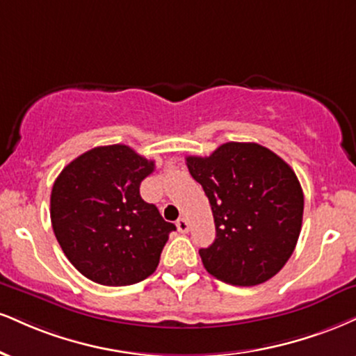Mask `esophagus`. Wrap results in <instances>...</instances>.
<instances>
[{"label": "esophagus", "instance_id": "1", "mask_svg": "<svg viewBox=\"0 0 356 356\" xmlns=\"http://www.w3.org/2000/svg\"><path fill=\"white\" fill-rule=\"evenodd\" d=\"M175 225H177V230L181 234H187L189 232V220L186 219V217H181V219H179L177 222H175Z\"/></svg>", "mask_w": 356, "mask_h": 356}]
</instances>
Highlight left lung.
Returning a JSON list of instances; mask_svg holds the SVG:
<instances>
[{
	"label": "left lung",
	"mask_w": 356,
	"mask_h": 356,
	"mask_svg": "<svg viewBox=\"0 0 356 356\" xmlns=\"http://www.w3.org/2000/svg\"><path fill=\"white\" fill-rule=\"evenodd\" d=\"M211 202L216 241L200 248L205 270L254 286L282 270L302 230L303 192L293 169L255 143H227L209 157H186Z\"/></svg>",
	"instance_id": "obj_1"
}]
</instances>
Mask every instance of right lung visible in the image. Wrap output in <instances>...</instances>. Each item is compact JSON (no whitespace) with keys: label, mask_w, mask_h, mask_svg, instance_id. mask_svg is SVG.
Here are the masks:
<instances>
[{"label":"right lung","mask_w":356,"mask_h":356,"mask_svg":"<svg viewBox=\"0 0 356 356\" xmlns=\"http://www.w3.org/2000/svg\"><path fill=\"white\" fill-rule=\"evenodd\" d=\"M154 167L129 145H101L76 157L54 181V235L67 260L89 280L132 285L159 265L175 225L139 194Z\"/></svg>","instance_id":"right-lung-1"}]
</instances>
